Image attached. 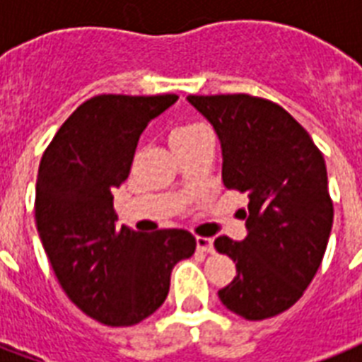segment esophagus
<instances>
[{"mask_svg":"<svg viewBox=\"0 0 362 362\" xmlns=\"http://www.w3.org/2000/svg\"><path fill=\"white\" fill-rule=\"evenodd\" d=\"M196 247H198V251H202V253H213V240L211 238L198 236L196 238Z\"/></svg>","mask_w":362,"mask_h":362,"instance_id":"1","label":"esophagus"}]
</instances>
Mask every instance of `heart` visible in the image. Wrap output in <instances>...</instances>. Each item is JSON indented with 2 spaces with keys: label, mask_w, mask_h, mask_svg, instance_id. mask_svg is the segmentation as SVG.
<instances>
[{
  "label": "heart",
  "mask_w": 362,
  "mask_h": 362,
  "mask_svg": "<svg viewBox=\"0 0 362 362\" xmlns=\"http://www.w3.org/2000/svg\"><path fill=\"white\" fill-rule=\"evenodd\" d=\"M207 130L206 126L200 124V122H185L181 126H175L170 134V141H181V139H187V137H192L196 134H200V132Z\"/></svg>",
  "instance_id": "b5f03b06"
}]
</instances>
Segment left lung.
I'll return each instance as SVG.
<instances>
[{
	"label": "left lung",
	"mask_w": 362,
	"mask_h": 362,
	"mask_svg": "<svg viewBox=\"0 0 362 362\" xmlns=\"http://www.w3.org/2000/svg\"><path fill=\"white\" fill-rule=\"evenodd\" d=\"M223 147V183L245 192L247 238L215 240L238 276L221 302L247 321L279 315L312 283L323 260L334 207L327 166L304 128L281 105L249 94L187 98Z\"/></svg>",
	"instance_id": "left-lung-1"
}]
</instances>
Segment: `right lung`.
<instances>
[{
	"mask_svg": "<svg viewBox=\"0 0 362 362\" xmlns=\"http://www.w3.org/2000/svg\"><path fill=\"white\" fill-rule=\"evenodd\" d=\"M175 94H100L81 103L45 149L35 223L67 298L109 327H132L164 304L179 260L194 255L189 230L143 234L117 226L113 189L130 175L141 132Z\"/></svg>",
	"mask_w": 362,
	"mask_h": 362,
	"instance_id": "obj_1",
	"label": "right lung"
}]
</instances>
